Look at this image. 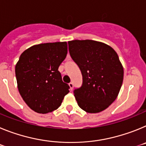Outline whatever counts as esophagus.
Here are the masks:
<instances>
[{
    "mask_svg": "<svg viewBox=\"0 0 146 146\" xmlns=\"http://www.w3.org/2000/svg\"><path fill=\"white\" fill-rule=\"evenodd\" d=\"M69 88H70V90H72L73 88H74V84H73V82H69Z\"/></svg>",
    "mask_w": 146,
    "mask_h": 146,
    "instance_id": "34e87169",
    "label": "esophagus"
}]
</instances>
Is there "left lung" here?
I'll return each mask as SVG.
<instances>
[{"label": "left lung", "instance_id": "left-lung-1", "mask_svg": "<svg viewBox=\"0 0 146 146\" xmlns=\"http://www.w3.org/2000/svg\"><path fill=\"white\" fill-rule=\"evenodd\" d=\"M72 60L79 66L82 84L74 89L80 108L89 113L103 111L115 100L123 79V69L116 52L94 40L68 42Z\"/></svg>", "mask_w": 146, "mask_h": 146}]
</instances>
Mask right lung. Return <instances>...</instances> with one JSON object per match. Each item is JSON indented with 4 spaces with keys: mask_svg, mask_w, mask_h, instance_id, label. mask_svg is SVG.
<instances>
[{
    "mask_svg": "<svg viewBox=\"0 0 146 146\" xmlns=\"http://www.w3.org/2000/svg\"><path fill=\"white\" fill-rule=\"evenodd\" d=\"M66 55L67 43L64 42L33 45L20 55L15 66L18 90L33 111H54L69 92L58 71Z\"/></svg>",
    "mask_w": 146,
    "mask_h": 146,
    "instance_id": "1",
    "label": "right lung"
}]
</instances>
